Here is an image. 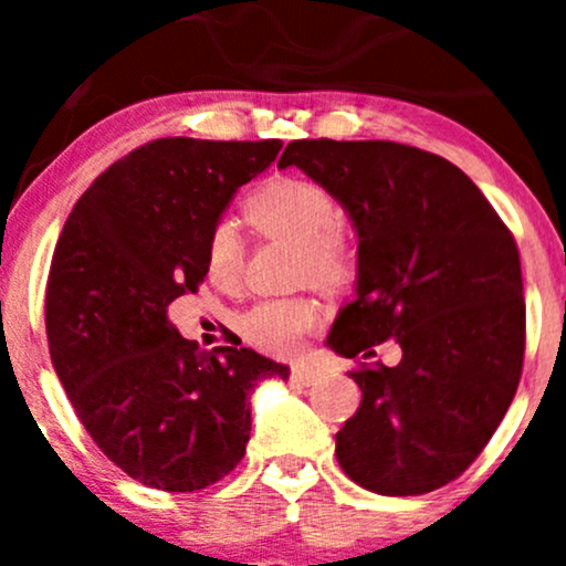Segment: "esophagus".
I'll list each match as a JSON object with an SVG mask.
<instances>
[{"instance_id": "34e87169", "label": "esophagus", "mask_w": 566, "mask_h": 566, "mask_svg": "<svg viewBox=\"0 0 566 566\" xmlns=\"http://www.w3.org/2000/svg\"><path fill=\"white\" fill-rule=\"evenodd\" d=\"M319 369L311 365H292L290 369V380L297 382V386H311V382L319 380Z\"/></svg>"}]
</instances>
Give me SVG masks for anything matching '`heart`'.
Wrapping results in <instances>:
<instances>
[{"label": "heart", "mask_w": 566, "mask_h": 566, "mask_svg": "<svg viewBox=\"0 0 566 566\" xmlns=\"http://www.w3.org/2000/svg\"><path fill=\"white\" fill-rule=\"evenodd\" d=\"M244 218L258 233L297 244V276L335 290L348 282L350 258L333 231L335 199L322 186L303 178H274L250 193ZM207 276L223 290L239 287L244 271V244L231 220H218L205 242ZM319 305L292 297L255 305L242 319L244 337L265 354L292 356L303 337L319 327Z\"/></svg>", "instance_id": "heart-1"}]
</instances>
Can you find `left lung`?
Masks as SVG:
<instances>
[{
  "label": "left lung",
  "mask_w": 566,
  "mask_h": 566,
  "mask_svg": "<svg viewBox=\"0 0 566 566\" xmlns=\"http://www.w3.org/2000/svg\"><path fill=\"white\" fill-rule=\"evenodd\" d=\"M303 170L348 212L356 297L327 335L335 354L396 367L350 373L361 405L335 433L340 469L378 495H426L458 479L509 412L524 361L522 263L511 231L452 161L391 140H292Z\"/></svg>",
  "instance_id": "obj_1"
}]
</instances>
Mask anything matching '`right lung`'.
I'll use <instances>...</instances> for the list:
<instances>
[{
  "label": "right lung",
  "instance_id": "1",
  "mask_svg": "<svg viewBox=\"0 0 566 566\" xmlns=\"http://www.w3.org/2000/svg\"><path fill=\"white\" fill-rule=\"evenodd\" d=\"M279 148L151 140L97 175L57 237L44 297L57 380L103 454L154 490H205L237 469L250 394L290 378L252 348L201 350L167 319L205 282L207 233Z\"/></svg>",
  "mask_w": 566,
  "mask_h": 566
}]
</instances>
